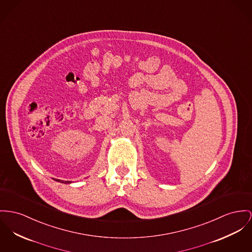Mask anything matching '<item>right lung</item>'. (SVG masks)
I'll return each mask as SVG.
<instances>
[{
	"label": "right lung",
	"mask_w": 252,
	"mask_h": 252,
	"mask_svg": "<svg viewBox=\"0 0 252 252\" xmlns=\"http://www.w3.org/2000/svg\"><path fill=\"white\" fill-rule=\"evenodd\" d=\"M54 180V179H53ZM54 181H56V182H60V183H62V184H70L71 182H68V181H66V182H64V181H61V180H54Z\"/></svg>",
	"instance_id": "obj_1"
}]
</instances>
